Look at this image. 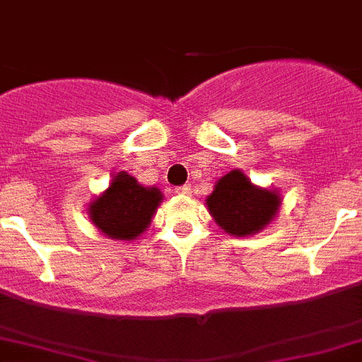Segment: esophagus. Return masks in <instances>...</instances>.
<instances>
[{"label": "esophagus", "instance_id": "esophagus-1", "mask_svg": "<svg viewBox=\"0 0 362 362\" xmlns=\"http://www.w3.org/2000/svg\"><path fill=\"white\" fill-rule=\"evenodd\" d=\"M175 194H179V196H183V197H188V196H192V190H190V187H177L175 188Z\"/></svg>", "mask_w": 362, "mask_h": 362}]
</instances>
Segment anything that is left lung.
I'll use <instances>...</instances> for the list:
<instances>
[{"mask_svg":"<svg viewBox=\"0 0 362 362\" xmlns=\"http://www.w3.org/2000/svg\"><path fill=\"white\" fill-rule=\"evenodd\" d=\"M206 209L221 230L245 238L262 233L276 218L282 196L278 190L258 187L242 170H230L214 185L205 199Z\"/></svg>","mask_w":362,"mask_h":362,"instance_id":"obj_1","label":"left lung"}]
</instances>
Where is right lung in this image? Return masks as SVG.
Wrapping results in <instances>:
<instances>
[{"instance_id": "right-lung-1", "label": "right lung", "mask_w": 362, "mask_h": 362, "mask_svg": "<svg viewBox=\"0 0 362 362\" xmlns=\"http://www.w3.org/2000/svg\"><path fill=\"white\" fill-rule=\"evenodd\" d=\"M163 197L159 188L144 187L122 170L113 174L104 192L93 197L88 218L106 238L134 242L150 227Z\"/></svg>"}]
</instances>
